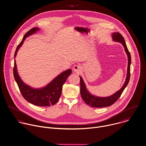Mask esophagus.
I'll list each match as a JSON object with an SVG mask.
<instances>
[{"label": "esophagus", "mask_w": 146, "mask_h": 146, "mask_svg": "<svg viewBox=\"0 0 146 146\" xmlns=\"http://www.w3.org/2000/svg\"><path fill=\"white\" fill-rule=\"evenodd\" d=\"M73 70L76 73H80L82 70V67L80 64L75 65L73 68Z\"/></svg>", "instance_id": "34e87169"}]
</instances>
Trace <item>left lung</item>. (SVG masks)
<instances>
[{
    "instance_id": "left-lung-1",
    "label": "left lung",
    "mask_w": 146,
    "mask_h": 146,
    "mask_svg": "<svg viewBox=\"0 0 146 146\" xmlns=\"http://www.w3.org/2000/svg\"><path fill=\"white\" fill-rule=\"evenodd\" d=\"M112 40L115 42H117L121 43L125 48V51L126 54L128 58V64H127V75L126 78L125 80V82L122 86L118 91H117L113 95L107 96V97H99L95 96L94 95L91 94L89 91L88 90L86 86V85L82 79V78L80 76V88H81V95L82 98L83 99L84 101L90 106L92 107L95 108H102L106 107H109L112 106L114 104L118 99L119 98L121 95L122 94L123 91L127 85L130 77V64H131V56L127 48L125 39L121 35V34L119 33H113L112 34Z\"/></svg>"
}]
</instances>
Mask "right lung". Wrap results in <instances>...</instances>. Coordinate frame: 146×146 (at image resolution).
Instances as JSON below:
<instances>
[{"instance_id":"add662e5","label":"right lung","mask_w":146,"mask_h":146,"mask_svg":"<svg viewBox=\"0 0 146 146\" xmlns=\"http://www.w3.org/2000/svg\"><path fill=\"white\" fill-rule=\"evenodd\" d=\"M39 30L38 28H34L25 34L22 41L16 50L15 58L25 39ZM71 73L72 70L69 69L58 74L46 86L35 88L30 87L23 81L17 72L16 60H15L13 76L23 96L30 103L39 107H49L55 104L58 102L61 94L62 86Z\"/></svg>"}]
</instances>
